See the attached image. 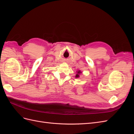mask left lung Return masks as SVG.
Instances as JSON below:
<instances>
[{
	"label": "left lung",
	"instance_id": "obj_1",
	"mask_svg": "<svg viewBox=\"0 0 134 134\" xmlns=\"http://www.w3.org/2000/svg\"><path fill=\"white\" fill-rule=\"evenodd\" d=\"M80 71H78V74H76V76H75V77H76V78H78V77L79 76V74L80 73Z\"/></svg>",
	"mask_w": 134,
	"mask_h": 134
}]
</instances>
